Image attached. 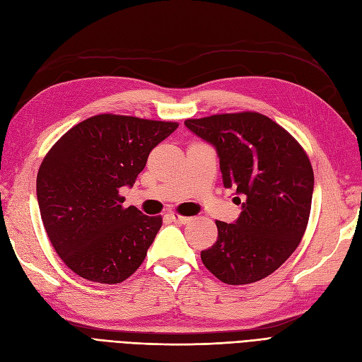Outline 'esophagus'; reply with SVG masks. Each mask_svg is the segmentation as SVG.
Returning <instances> with one entry per match:
<instances>
[{
    "label": "esophagus",
    "instance_id": "esophagus-1",
    "mask_svg": "<svg viewBox=\"0 0 362 362\" xmlns=\"http://www.w3.org/2000/svg\"><path fill=\"white\" fill-rule=\"evenodd\" d=\"M170 218H172L175 223H178V225H184V223L190 222V217L189 216H182L180 213H170Z\"/></svg>",
    "mask_w": 362,
    "mask_h": 362
}]
</instances>
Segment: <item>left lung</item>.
I'll use <instances>...</instances> for the list:
<instances>
[{
  "label": "left lung",
  "mask_w": 362,
  "mask_h": 362,
  "mask_svg": "<svg viewBox=\"0 0 362 362\" xmlns=\"http://www.w3.org/2000/svg\"><path fill=\"white\" fill-rule=\"evenodd\" d=\"M184 124L216 146L225 189L246 198L235 223L216 221V243L201 252L204 266L228 286L267 278L299 246L308 225L314 187L308 156L286 128L257 112Z\"/></svg>",
  "instance_id": "obj_1"
}]
</instances>
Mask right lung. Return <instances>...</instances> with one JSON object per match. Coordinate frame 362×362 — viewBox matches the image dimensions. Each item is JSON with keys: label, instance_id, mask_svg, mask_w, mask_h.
Segmentation results:
<instances>
[{"label": "right lung", "instance_id": "1", "mask_svg": "<svg viewBox=\"0 0 362 362\" xmlns=\"http://www.w3.org/2000/svg\"><path fill=\"white\" fill-rule=\"evenodd\" d=\"M178 122L104 113L72 127L47 152L37 172L40 217L52 247L76 275L119 284L144 262L161 216L124 206L149 152Z\"/></svg>", "mask_w": 362, "mask_h": 362}]
</instances>
